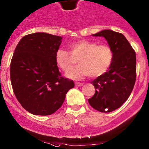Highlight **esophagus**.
Returning <instances> with one entry per match:
<instances>
[{"instance_id": "obj_1", "label": "esophagus", "mask_w": 149, "mask_h": 149, "mask_svg": "<svg viewBox=\"0 0 149 149\" xmlns=\"http://www.w3.org/2000/svg\"><path fill=\"white\" fill-rule=\"evenodd\" d=\"M75 85L76 87H81V86L83 85V83H80V82H76L75 83Z\"/></svg>"}]
</instances>
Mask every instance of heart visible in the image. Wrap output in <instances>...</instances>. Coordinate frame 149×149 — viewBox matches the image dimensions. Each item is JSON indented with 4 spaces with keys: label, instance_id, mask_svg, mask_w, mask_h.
I'll return each mask as SVG.
<instances>
[{
    "label": "heart",
    "instance_id": "1",
    "mask_svg": "<svg viewBox=\"0 0 149 149\" xmlns=\"http://www.w3.org/2000/svg\"><path fill=\"white\" fill-rule=\"evenodd\" d=\"M69 52L63 48L56 51L55 62L61 70L67 72L78 60L79 65L66 73L68 78L79 80L85 76L97 78L110 68L114 59L112 48L106 44L80 40L68 45Z\"/></svg>",
    "mask_w": 149,
    "mask_h": 149
}]
</instances>
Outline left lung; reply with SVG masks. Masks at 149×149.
<instances>
[{
    "instance_id": "obj_1",
    "label": "left lung",
    "mask_w": 149,
    "mask_h": 149,
    "mask_svg": "<svg viewBox=\"0 0 149 149\" xmlns=\"http://www.w3.org/2000/svg\"><path fill=\"white\" fill-rule=\"evenodd\" d=\"M94 37L106 39L114 54L107 72L97 77L91 84L95 93L88 102L101 112H110L120 107L128 99L136 81V54L124 35L112 30H103Z\"/></svg>"
}]
</instances>
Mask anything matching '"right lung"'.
Segmentation results:
<instances>
[{"instance_id": "right-lung-1", "label": "right lung", "mask_w": 149, "mask_h": 149, "mask_svg": "<svg viewBox=\"0 0 149 149\" xmlns=\"http://www.w3.org/2000/svg\"><path fill=\"white\" fill-rule=\"evenodd\" d=\"M62 37L37 32L18 42L10 65L14 93L21 106L35 115H49L59 109L74 83L61 76L55 62Z\"/></svg>"}]
</instances>
